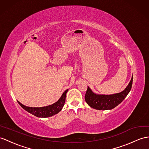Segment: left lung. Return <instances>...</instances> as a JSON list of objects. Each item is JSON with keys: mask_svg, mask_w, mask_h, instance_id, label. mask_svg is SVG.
Listing matches in <instances>:
<instances>
[{"mask_svg": "<svg viewBox=\"0 0 149 149\" xmlns=\"http://www.w3.org/2000/svg\"><path fill=\"white\" fill-rule=\"evenodd\" d=\"M133 83V77L128 85L123 92L113 95H97L92 92L89 87L87 88L85 96L86 102L91 107L97 110L112 109L122 102L131 90Z\"/></svg>", "mask_w": 149, "mask_h": 149, "instance_id": "obj_1", "label": "left lung"}]
</instances>
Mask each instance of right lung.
Listing matches in <instances>:
<instances>
[{
    "mask_svg": "<svg viewBox=\"0 0 149 149\" xmlns=\"http://www.w3.org/2000/svg\"><path fill=\"white\" fill-rule=\"evenodd\" d=\"M68 91V90H66L63 93L62 96L61 97L59 100L57 101L56 102L48 106L42 107H31L24 106V105L20 103L19 101H17V102L19 103V104L24 110L30 112L31 114L35 116L38 118H48L59 113V112H60L61 109H62L65 103L66 93Z\"/></svg>",
    "mask_w": 149,
    "mask_h": 149,
    "instance_id": "obj_1",
    "label": "right lung"
}]
</instances>
